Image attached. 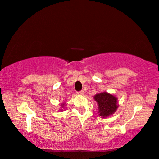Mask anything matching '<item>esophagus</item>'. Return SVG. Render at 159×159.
I'll use <instances>...</instances> for the list:
<instances>
[{
  "instance_id": "1",
  "label": "esophagus",
  "mask_w": 159,
  "mask_h": 159,
  "mask_svg": "<svg viewBox=\"0 0 159 159\" xmlns=\"http://www.w3.org/2000/svg\"><path fill=\"white\" fill-rule=\"evenodd\" d=\"M83 93H84V92H83V90L80 91V92H77L78 95H83Z\"/></svg>"
}]
</instances>
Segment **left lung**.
Instances as JSON below:
<instances>
[{
  "label": "left lung",
  "instance_id": "8db88e82",
  "mask_svg": "<svg viewBox=\"0 0 159 159\" xmlns=\"http://www.w3.org/2000/svg\"><path fill=\"white\" fill-rule=\"evenodd\" d=\"M93 98L98 104V113L101 117H109L117 109V98L112 94L107 92L97 93Z\"/></svg>",
  "mask_w": 159,
  "mask_h": 159
}]
</instances>
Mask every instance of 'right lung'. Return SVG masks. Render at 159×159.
Listing matches in <instances>:
<instances>
[{"instance_id": "1", "label": "right lung", "mask_w": 159, "mask_h": 159, "mask_svg": "<svg viewBox=\"0 0 159 159\" xmlns=\"http://www.w3.org/2000/svg\"><path fill=\"white\" fill-rule=\"evenodd\" d=\"M64 106H65V104H61V107H63L62 108H63ZM62 110H63V109H61V111H62Z\"/></svg>"}]
</instances>
